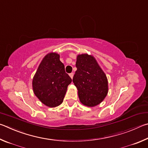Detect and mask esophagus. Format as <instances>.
<instances>
[{
  "label": "esophagus",
  "instance_id": "obj_1",
  "mask_svg": "<svg viewBox=\"0 0 148 148\" xmlns=\"http://www.w3.org/2000/svg\"><path fill=\"white\" fill-rule=\"evenodd\" d=\"M73 75H74L73 73H69V76H70V77H71V79H73Z\"/></svg>",
  "mask_w": 148,
  "mask_h": 148
}]
</instances>
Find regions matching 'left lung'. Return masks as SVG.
<instances>
[{"instance_id":"1","label":"left lung","mask_w":148,"mask_h":148,"mask_svg":"<svg viewBox=\"0 0 148 148\" xmlns=\"http://www.w3.org/2000/svg\"><path fill=\"white\" fill-rule=\"evenodd\" d=\"M77 71L73 82L77 88L79 99L88 107H94L105 99L108 93V81L94 57L87 54L78 55Z\"/></svg>"}]
</instances>
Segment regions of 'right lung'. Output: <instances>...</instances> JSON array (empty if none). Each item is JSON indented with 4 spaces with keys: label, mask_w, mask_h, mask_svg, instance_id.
I'll return each instance as SVG.
<instances>
[{
    "label": "right lung",
    "mask_w": 148,
    "mask_h": 148,
    "mask_svg": "<svg viewBox=\"0 0 148 148\" xmlns=\"http://www.w3.org/2000/svg\"><path fill=\"white\" fill-rule=\"evenodd\" d=\"M72 79L65 71L56 53H49L39 66L32 81L35 95L43 104L55 107L61 104Z\"/></svg>",
    "instance_id": "1"
}]
</instances>
